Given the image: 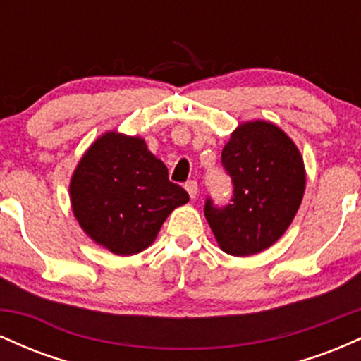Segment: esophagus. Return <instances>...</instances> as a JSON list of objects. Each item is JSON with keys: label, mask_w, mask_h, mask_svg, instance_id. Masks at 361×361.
Here are the masks:
<instances>
[{"label": "esophagus", "mask_w": 361, "mask_h": 361, "mask_svg": "<svg viewBox=\"0 0 361 361\" xmlns=\"http://www.w3.org/2000/svg\"><path fill=\"white\" fill-rule=\"evenodd\" d=\"M185 190L188 192L190 198H195V197H197V193H198V183L195 180H190L188 183H185Z\"/></svg>", "instance_id": "esophagus-1"}]
</instances>
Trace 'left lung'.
I'll use <instances>...</instances> for the list:
<instances>
[{
  "label": "left lung",
  "instance_id": "1",
  "mask_svg": "<svg viewBox=\"0 0 361 361\" xmlns=\"http://www.w3.org/2000/svg\"><path fill=\"white\" fill-rule=\"evenodd\" d=\"M221 163L233 181L229 204L205 200V217L227 255L250 256L283 235L299 210L305 171L299 149L281 128L256 120L235 128Z\"/></svg>",
  "mask_w": 361,
  "mask_h": 361
}]
</instances>
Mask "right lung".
<instances>
[{
    "mask_svg": "<svg viewBox=\"0 0 361 361\" xmlns=\"http://www.w3.org/2000/svg\"><path fill=\"white\" fill-rule=\"evenodd\" d=\"M69 192L85 233L120 256L151 246L173 209L190 198L169 181L168 168L142 139L115 132L102 135L86 151Z\"/></svg>",
    "mask_w": 361,
    "mask_h": 361,
    "instance_id": "1",
    "label": "right lung"
}]
</instances>
